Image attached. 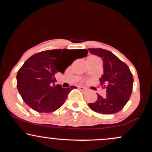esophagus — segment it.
Instances as JSON below:
<instances>
[{
	"mask_svg": "<svg viewBox=\"0 0 152 152\" xmlns=\"http://www.w3.org/2000/svg\"><path fill=\"white\" fill-rule=\"evenodd\" d=\"M78 88H79L81 91H86V88L83 86H79L78 87Z\"/></svg>",
	"mask_w": 152,
	"mask_h": 152,
	"instance_id": "esophagus-1",
	"label": "esophagus"
}]
</instances>
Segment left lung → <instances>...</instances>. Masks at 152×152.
<instances>
[{"mask_svg":"<svg viewBox=\"0 0 152 152\" xmlns=\"http://www.w3.org/2000/svg\"><path fill=\"white\" fill-rule=\"evenodd\" d=\"M88 50L102 58L104 74L100 84L106 88L105 97L97 94V100L88 106L100 114L117 113L124 107L132 94L134 82L132 72L125 63L109 50L103 48H88Z\"/></svg>","mask_w":152,"mask_h":152,"instance_id":"8db88e82","label":"left lung"}]
</instances>
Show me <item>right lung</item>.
<instances>
[{"mask_svg":"<svg viewBox=\"0 0 152 152\" xmlns=\"http://www.w3.org/2000/svg\"><path fill=\"white\" fill-rule=\"evenodd\" d=\"M87 49H53L39 52L28 59L17 74V88L23 100L38 112L49 113L60 108L76 86L55 85V74H64L77 58L86 57Z\"/></svg>","mask_w":152,"mask_h":152,"instance_id":"add662e5","label":"right lung"}]
</instances>
